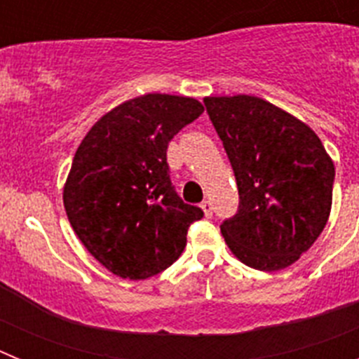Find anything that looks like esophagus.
I'll return each instance as SVG.
<instances>
[{"mask_svg": "<svg viewBox=\"0 0 359 359\" xmlns=\"http://www.w3.org/2000/svg\"><path fill=\"white\" fill-rule=\"evenodd\" d=\"M201 208H203V212H205V215H207V217H210L212 210H214V207H212V203L210 201H203L201 203Z\"/></svg>", "mask_w": 359, "mask_h": 359, "instance_id": "esophagus-1", "label": "esophagus"}]
</instances>
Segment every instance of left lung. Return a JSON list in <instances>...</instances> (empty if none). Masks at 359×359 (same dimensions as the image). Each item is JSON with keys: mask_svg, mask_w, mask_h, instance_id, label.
<instances>
[{"mask_svg": "<svg viewBox=\"0 0 359 359\" xmlns=\"http://www.w3.org/2000/svg\"><path fill=\"white\" fill-rule=\"evenodd\" d=\"M239 189L236 215L221 231L250 268L277 271L313 246L329 219L334 165L315 131L250 95L207 97Z\"/></svg>", "mask_w": 359, "mask_h": 359, "instance_id": "left-lung-1", "label": "left lung"}]
</instances>
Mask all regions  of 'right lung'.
I'll return each instance as SVG.
<instances>
[{"instance_id": "right-lung-1", "label": "right lung", "mask_w": 359, "mask_h": 359, "mask_svg": "<svg viewBox=\"0 0 359 359\" xmlns=\"http://www.w3.org/2000/svg\"><path fill=\"white\" fill-rule=\"evenodd\" d=\"M196 98L149 93L120 104L79 145L65 208L86 250L111 273L158 275L182 255L203 210L177 196L167 147L203 113Z\"/></svg>"}]
</instances>
